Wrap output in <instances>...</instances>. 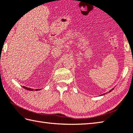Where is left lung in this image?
I'll list each match as a JSON object with an SVG mask.
<instances>
[{"label": "left lung", "mask_w": 133, "mask_h": 133, "mask_svg": "<svg viewBox=\"0 0 133 133\" xmlns=\"http://www.w3.org/2000/svg\"><path fill=\"white\" fill-rule=\"evenodd\" d=\"M112 90H113V89H112ZM111 90H110V91H111ZM110 91H109V92H110Z\"/></svg>", "instance_id": "1"}]
</instances>
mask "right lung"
<instances>
[{"label": "right lung", "mask_w": 133, "mask_h": 133, "mask_svg": "<svg viewBox=\"0 0 133 133\" xmlns=\"http://www.w3.org/2000/svg\"><path fill=\"white\" fill-rule=\"evenodd\" d=\"M23 88H24V89H26V90H33V89H31V88H27V87H25V86H23ZM36 90H37L38 89H35ZM40 90V89H39Z\"/></svg>", "instance_id": "obj_1"}]
</instances>
